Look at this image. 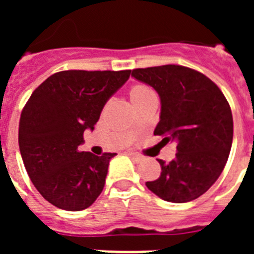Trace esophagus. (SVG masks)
<instances>
[{"instance_id":"esophagus-1","label":"esophagus","mask_w":254,"mask_h":254,"mask_svg":"<svg viewBox=\"0 0 254 254\" xmlns=\"http://www.w3.org/2000/svg\"><path fill=\"white\" fill-rule=\"evenodd\" d=\"M129 158L134 161V163H140L143 160V156H141L140 154H136V152H129Z\"/></svg>"}]
</instances>
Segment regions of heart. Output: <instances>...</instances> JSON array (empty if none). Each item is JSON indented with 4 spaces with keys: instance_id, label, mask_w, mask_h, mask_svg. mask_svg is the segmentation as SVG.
<instances>
[{
    "instance_id": "obj_1",
    "label": "heart",
    "mask_w": 254,
    "mask_h": 254,
    "mask_svg": "<svg viewBox=\"0 0 254 254\" xmlns=\"http://www.w3.org/2000/svg\"><path fill=\"white\" fill-rule=\"evenodd\" d=\"M150 93H152V91L150 90L147 86H143V85H136V86H133L131 89V93H129V95H131V99H134V98L143 96V95H146V94H150Z\"/></svg>"
}]
</instances>
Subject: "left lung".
<instances>
[{"label":"left lung","instance_id":"8db88e82","mask_svg":"<svg viewBox=\"0 0 254 254\" xmlns=\"http://www.w3.org/2000/svg\"><path fill=\"white\" fill-rule=\"evenodd\" d=\"M132 77L160 98L154 134L177 143L176 159L158 160L161 174L146 182L164 201L185 203L202 196L224 170L233 142V116L219 87L203 73L178 64L136 68Z\"/></svg>","mask_w":254,"mask_h":254}]
</instances>
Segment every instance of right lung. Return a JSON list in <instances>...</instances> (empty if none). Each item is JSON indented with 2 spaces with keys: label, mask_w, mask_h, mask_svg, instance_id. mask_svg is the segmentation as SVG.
<instances>
[{
  "label": "right lung",
  "mask_w": 254,
  "mask_h": 254,
  "mask_svg": "<svg viewBox=\"0 0 254 254\" xmlns=\"http://www.w3.org/2000/svg\"><path fill=\"white\" fill-rule=\"evenodd\" d=\"M129 75L131 69L61 71L42 82L22 109V161L35 188L56 207L85 210L102 193L109 161L117 154L96 156L78 146Z\"/></svg>",
  "instance_id": "right-lung-1"
}]
</instances>
